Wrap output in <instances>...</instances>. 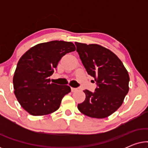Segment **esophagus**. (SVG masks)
Listing matches in <instances>:
<instances>
[{"label":"esophagus","instance_id":"34e87169","mask_svg":"<svg viewBox=\"0 0 148 148\" xmlns=\"http://www.w3.org/2000/svg\"><path fill=\"white\" fill-rule=\"evenodd\" d=\"M71 92H74L77 91V88H71Z\"/></svg>","mask_w":148,"mask_h":148}]
</instances>
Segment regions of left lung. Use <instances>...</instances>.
Here are the masks:
<instances>
[{
    "instance_id": "left-lung-1",
    "label": "left lung",
    "mask_w": 148,
    "mask_h": 148,
    "mask_svg": "<svg viewBox=\"0 0 148 148\" xmlns=\"http://www.w3.org/2000/svg\"><path fill=\"white\" fill-rule=\"evenodd\" d=\"M75 44L86 71L97 85L94 92L84 91L86 100L78 104L79 110L92 118L108 117L122 105L129 92L128 72L110 50L98 44Z\"/></svg>"
}]
</instances>
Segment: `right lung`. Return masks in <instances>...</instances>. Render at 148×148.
Returning <instances> with one entry per match:
<instances>
[{
    "label": "right lung",
    "instance_id": "right-lung-1",
    "mask_svg": "<svg viewBox=\"0 0 148 148\" xmlns=\"http://www.w3.org/2000/svg\"><path fill=\"white\" fill-rule=\"evenodd\" d=\"M75 50L72 42L54 40L34 46L20 58L13 82L14 93L24 110L42 116L59 108L71 88L50 83L49 77L62 56Z\"/></svg>",
    "mask_w": 148,
    "mask_h": 148
}]
</instances>
